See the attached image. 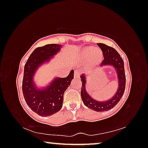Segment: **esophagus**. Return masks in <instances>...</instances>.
Masks as SVG:
<instances>
[{
	"mask_svg": "<svg viewBox=\"0 0 148 148\" xmlns=\"http://www.w3.org/2000/svg\"><path fill=\"white\" fill-rule=\"evenodd\" d=\"M80 76V72L77 71H74V77H79Z\"/></svg>",
	"mask_w": 148,
	"mask_h": 148,
	"instance_id": "esophagus-1",
	"label": "esophagus"
}]
</instances>
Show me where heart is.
Segmentation results:
<instances>
[{"label": "heart", "instance_id": "heart-1", "mask_svg": "<svg viewBox=\"0 0 148 148\" xmlns=\"http://www.w3.org/2000/svg\"><path fill=\"white\" fill-rule=\"evenodd\" d=\"M81 57L82 61L84 62L88 61L89 66L94 67L101 63L103 55L101 49L93 47H86L82 50Z\"/></svg>", "mask_w": 148, "mask_h": 148}]
</instances>
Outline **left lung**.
<instances>
[{"mask_svg":"<svg viewBox=\"0 0 148 148\" xmlns=\"http://www.w3.org/2000/svg\"><path fill=\"white\" fill-rule=\"evenodd\" d=\"M97 45L101 49L104 56L101 66L104 65H112L116 70L117 77H118V89L116 94L110 99L102 102L97 101L92 99L86 91V76L83 74L80 76L82 83L81 97L84 105L87 108L94 111L105 112L113 108L121 100L125 92L126 77L125 73L123 60L118 52L114 47L107 46L104 44L98 43Z\"/></svg>","mask_w":148,"mask_h":148,"instance_id":"8db88e82","label":"left lung"}]
</instances>
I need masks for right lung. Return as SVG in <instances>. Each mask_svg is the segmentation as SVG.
I'll list each match as a JSON object with an SVG mask.
<instances>
[{"instance_id": "add662e5", "label": "right lung", "mask_w": 148, "mask_h": 148, "mask_svg": "<svg viewBox=\"0 0 148 148\" xmlns=\"http://www.w3.org/2000/svg\"><path fill=\"white\" fill-rule=\"evenodd\" d=\"M61 45L47 44L35 49L27 59L24 66L22 91L27 104L32 111L40 116H49L62 108L64 91L74 78L73 70L66 77H57L46 88L38 89L33 82L37 69L47 62L57 52Z\"/></svg>"}]
</instances>
